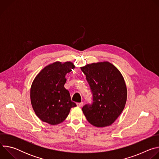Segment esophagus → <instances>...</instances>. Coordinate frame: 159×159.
Wrapping results in <instances>:
<instances>
[{"label": "esophagus", "instance_id": "esophagus-1", "mask_svg": "<svg viewBox=\"0 0 159 159\" xmlns=\"http://www.w3.org/2000/svg\"><path fill=\"white\" fill-rule=\"evenodd\" d=\"M83 104H84V102H78V103H77V106L78 107H82V106H83Z\"/></svg>", "mask_w": 159, "mask_h": 159}]
</instances>
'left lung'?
I'll return each instance as SVG.
<instances>
[{
	"label": "left lung",
	"mask_w": 159,
	"mask_h": 159,
	"mask_svg": "<svg viewBox=\"0 0 159 159\" xmlns=\"http://www.w3.org/2000/svg\"><path fill=\"white\" fill-rule=\"evenodd\" d=\"M80 69L93 93V104L82 107L87 120L96 127L112 125L126 102L127 89L122 74L108 61L87 64Z\"/></svg>",
	"instance_id": "1"
}]
</instances>
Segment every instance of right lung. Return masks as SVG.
I'll list each match as a JSON object with an SVG mask.
<instances>
[{
    "label": "right lung",
    "mask_w": 159,
    "mask_h": 159,
    "mask_svg": "<svg viewBox=\"0 0 159 159\" xmlns=\"http://www.w3.org/2000/svg\"><path fill=\"white\" fill-rule=\"evenodd\" d=\"M75 68L71 61H56L45 66L31 85L30 98L36 116L52 125L63 122L70 109L77 106L64 87L65 75Z\"/></svg>",
    "instance_id": "add662e5"
}]
</instances>
